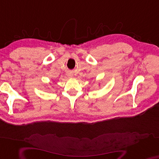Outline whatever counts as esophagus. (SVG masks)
Returning a JSON list of instances; mask_svg holds the SVG:
<instances>
[{
	"label": "esophagus",
	"mask_w": 159,
	"mask_h": 159,
	"mask_svg": "<svg viewBox=\"0 0 159 159\" xmlns=\"http://www.w3.org/2000/svg\"><path fill=\"white\" fill-rule=\"evenodd\" d=\"M67 76L69 77H72V76H73V75L72 74V73H70V72H69V73H67Z\"/></svg>",
	"instance_id": "esophagus-1"
}]
</instances>
